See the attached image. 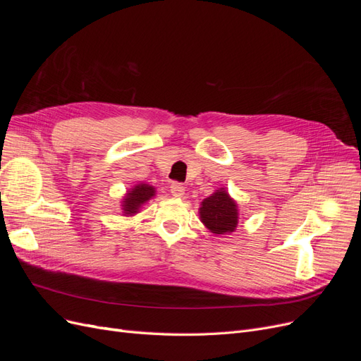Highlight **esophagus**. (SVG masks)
<instances>
[{"label":"esophagus","mask_w":361,"mask_h":361,"mask_svg":"<svg viewBox=\"0 0 361 361\" xmlns=\"http://www.w3.org/2000/svg\"><path fill=\"white\" fill-rule=\"evenodd\" d=\"M170 191H171V194L174 195V197H182V195L185 194L183 185L179 183V182H173V183L170 185Z\"/></svg>","instance_id":"1"}]
</instances>
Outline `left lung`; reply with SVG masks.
I'll list each match as a JSON object with an SVG mask.
<instances>
[{
	"instance_id": "obj_1",
	"label": "left lung",
	"mask_w": 361,
	"mask_h": 361,
	"mask_svg": "<svg viewBox=\"0 0 361 361\" xmlns=\"http://www.w3.org/2000/svg\"><path fill=\"white\" fill-rule=\"evenodd\" d=\"M202 223L215 235H227L235 232L239 220L238 204L221 188L202 202L199 209Z\"/></svg>"
}]
</instances>
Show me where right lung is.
I'll return each mask as SVG.
<instances>
[{
    "label": "right lung",
    "mask_w": 361,
    "mask_h": 361,
    "mask_svg": "<svg viewBox=\"0 0 361 361\" xmlns=\"http://www.w3.org/2000/svg\"><path fill=\"white\" fill-rule=\"evenodd\" d=\"M155 195V188L147 183H138L130 188L122 200V209L125 215H134L138 212L141 204H145Z\"/></svg>",
    "instance_id": "obj_1"
}]
</instances>
